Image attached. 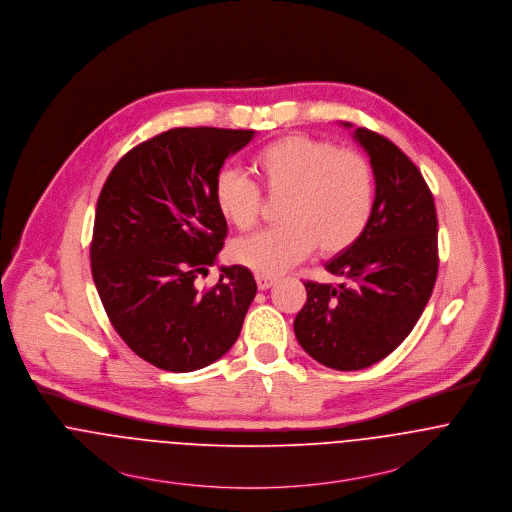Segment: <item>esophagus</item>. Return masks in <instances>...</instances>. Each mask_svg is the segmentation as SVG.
<instances>
[{
    "instance_id": "esophagus-1",
    "label": "esophagus",
    "mask_w": 512,
    "mask_h": 512,
    "mask_svg": "<svg viewBox=\"0 0 512 512\" xmlns=\"http://www.w3.org/2000/svg\"><path fill=\"white\" fill-rule=\"evenodd\" d=\"M255 281H257L259 290H267V288H271L273 284L277 283V277H271V275H255Z\"/></svg>"
}]
</instances>
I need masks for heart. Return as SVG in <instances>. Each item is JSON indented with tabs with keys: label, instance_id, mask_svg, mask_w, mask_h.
Segmentation results:
<instances>
[{
	"label": "heart",
	"instance_id": "obj_1",
	"mask_svg": "<svg viewBox=\"0 0 512 512\" xmlns=\"http://www.w3.org/2000/svg\"><path fill=\"white\" fill-rule=\"evenodd\" d=\"M251 171L271 198L283 196V224L233 247L235 261L257 275H279L316 247L326 257L343 253L371 222L375 171L357 151L292 133L255 151ZM214 200L220 214L241 231L255 228L261 218V190L237 171L216 176Z\"/></svg>",
	"mask_w": 512,
	"mask_h": 512
}]
</instances>
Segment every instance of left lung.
Wrapping results in <instances>:
<instances>
[{
  "label": "left lung",
  "mask_w": 512,
  "mask_h": 512,
  "mask_svg": "<svg viewBox=\"0 0 512 512\" xmlns=\"http://www.w3.org/2000/svg\"><path fill=\"white\" fill-rule=\"evenodd\" d=\"M353 137L375 171V210L363 235L326 263L343 283L306 281L294 320L302 349L338 371L365 369L395 351L438 277V218L424 176L387 137L365 127Z\"/></svg>",
  "instance_id": "left-lung-1"
}]
</instances>
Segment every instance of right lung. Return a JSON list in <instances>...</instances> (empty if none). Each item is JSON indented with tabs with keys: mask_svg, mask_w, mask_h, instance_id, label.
<instances>
[{
	"mask_svg": "<svg viewBox=\"0 0 512 512\" xmlns=\"http://www.w3.org/2000/svg\"><path fill=\"white\" fill-rule=\"evenodd\" d=\"M253 129L176 127L125 153L96 206L92 277L106 314L141 359L188 373L239 338L257 283L241 265L220 267L200 290L228 235L214 182Z\"/></svg>",
	"mask_w": 512,
	"mask_h": 512,
	"instance_id": "right-lung-1",
	"label": "right lung"
}]
</instances>
